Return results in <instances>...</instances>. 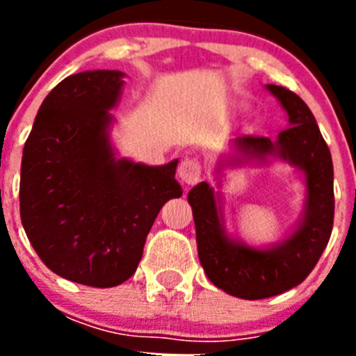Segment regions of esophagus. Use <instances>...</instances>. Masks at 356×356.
Wrapping results in <instances>:
<instances>
[{
	"label": "esophagus",
	"instance_id": "34e87169",
	"mask_svg": "<svg viewBox=\"0 0 356 356\" xmlns=\"http://www.w3.org/2000/svg\"><path fill=\"white\" fill-rule=\"evenodd\" d=\"M203 175V163L196 159H185L181 160L180 168H178V178L185 185H196L201 180Z\"/></svg>",
	"mask_w": 356,
	"mask_h": 356
}]
</instances>
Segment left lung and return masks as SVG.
<instances>
[{
	"instance_id": "8db88e82",
	"label": "left lung",
	"mask_w": 356,
	"mask_h": 356,
	"mask_svg": "<svg viewBox=\"0 0 356 356\" xmlns=\"http://www.w3.org/2000/svg\"><path fill=\"white\" fill-rule=\"evenodd\" d=\"M289 114V128L273 143L267 137L244 135L237 147L246 156L269 155L300 168L307 178V209L300 228L271 250H254L229 241L207 181L191 188L200 262L216 287L242 300H264L300 285L325 251L333 228V163L316 118L298 94L278 85H267ZM241 162V159H237Z\"/></svg>"
}]
</instances>
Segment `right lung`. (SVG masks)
<instances>
[{
    "mask_svg": "<svg viewBox=\"0 0 356 356\" xmlns=\"http://www.w3.org/2000/svg\"><path fill=\"white\" fill-rule=\"evenodd\" d=\"M121 71L71 74L46 96L28 135L19 207L28 241L58 276L89 287L127 282L163 203L181 196L176 160H115L108 143Z\"/></svg>",
    "mask_w": 356,
    "mask_h": 356,
    "instance_id": "add662e5",
    "label": "right lung"
}]
</instances>
